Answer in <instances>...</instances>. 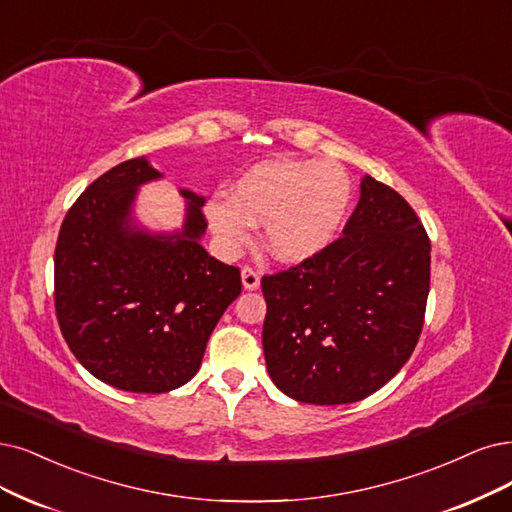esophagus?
Returning a JSON list of instances; mask_svg holds the SVG:
<instances>
[{"label": "esophagus", "mask_w": 512, "mask_h": 512, "mask_svg": "<svg viewBox=\"0 0 512 512\" xmlns=\"http://www.w3.org/2000/svg\"><path fill=\"white\" fill-rule=\"evenodd\" d=\"M242 287L246 291H255L259 289V274L253 268H242Z\"/></svg>", "instance_id": "1"}]
</instances>
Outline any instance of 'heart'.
I'll return each mask as SVG.
<instances>
[{
	"instance_id": "1",
	"label": "heart",
	"mask_w": 512,
	"mask_h": 512,
	"mask_svg": "<svg viewBox=\"0 0 512 512\" xmlns=\"http://www.w3.org/2000/svg\"><path fill=\"white\" fill-rule=\"evenodd\" d=\"M232 196L206 206L208 225L227 253L251 240L263 221V244L285 263L314 257L339 236L352 206V179L337 162L266 160L236 179Z\"/></svg>"
}]
</instances>
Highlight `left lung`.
<instances>
[{"label": "left lung", "mask_w": 512, "mask_h": 512, "mask_svg": "<svg viewBox=\"0 0 512 512\" xmlns=\"http://www.w3.org/2000/svg\"><path fill=\"white\" fill-rule=\"evenodd\" d=\"M263 352L272 382L310 405L367 399L418 344L430 240L407 200L365 175L344 236L299 266L263 276Z\"/></svg>", "instance_id": "1"}]
</instances>
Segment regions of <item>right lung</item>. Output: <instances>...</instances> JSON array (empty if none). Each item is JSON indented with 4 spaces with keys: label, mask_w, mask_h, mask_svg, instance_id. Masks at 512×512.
<instances>
[{
    "label": "right lung",
    "mask_w": 512,
    "mask_h": 512,
    "mask_svg": "<svg viewBox=\"0 0 512 512\" xmlns=\"http://www.w3.org/2000/svg\"><path fill=\"white\" fill-rule=\"evenodd\" d=\"M156 179L147 158L107 170L69 208L54 251V306L69 350L97 380L143 394L192 380L242 291L240 270L200 244L204 196L181 189L177 232H149L132 217L139 187Z\"/></svg>",
    "instance_id": "add662e5"
}]
</instances>
